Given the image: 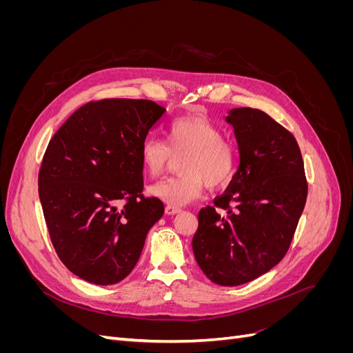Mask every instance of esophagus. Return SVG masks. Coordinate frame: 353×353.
I'll use <instances>...</instances> for the list:
<instances>
[{
  "label": "esophagus",
  "instance_id": "34e87169",
  "mask_svg": "<svg viewBox=\"0 0 353 353\" xmlns=\"http://www.w3.org/2000/svg\"><path fill=\"white\" fill-rule=\"evenodd\" d=\"M165 212H166V215H176V213H179V212H181V208L168 205V206L165 208Z\"/></svg>",
  "mask_w": 353,
  "mask_h": 353
}]
</instances>
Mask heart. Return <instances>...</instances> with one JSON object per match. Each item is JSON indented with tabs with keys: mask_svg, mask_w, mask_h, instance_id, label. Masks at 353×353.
I'll list each match as a JSON object with an SVG mask.
<instances>
[{
	"mask_svg": "<svg viewBox=\"0 0 353 353\" xmlns=\"http://www.w3.org/2000/svg\"><path fill=\"white\" fill-rule=\"evenodd\" d=\"M181 157L178 178H169L148 187V194L170 206H184L199 199L205 188L227 185L239 165V152L232 143L222 140L219 128L203 116H187L170 123L168 144L147 138L140 147V160L150 176H157Z\"/></svg>",
	"mask_w": 353,
	"mask_h": 353,
	"instance_id": "obj_1",
	"label": "heart"
}]
</instances>
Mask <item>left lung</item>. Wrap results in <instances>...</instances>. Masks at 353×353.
<instances>
[{
  "label": "left lung",
  "mask_w": 353,
  "mask_h": 353,
  "mask_svg": "<svg viewBox=\"0 0 353 353\" xmlns=\"http://www.w3.org/2000/svg\"><path fill=\"white\" fill-rule=\"evenodd\" d=\"M225 121L234 128L240 162L215 206L199 212L193 252L210 281L232 287L256 280L284 258L307 184L296 138L271 116L239 108Z\"/></svg>",
  "instance_id": "8db88e82"
}]
</instances>
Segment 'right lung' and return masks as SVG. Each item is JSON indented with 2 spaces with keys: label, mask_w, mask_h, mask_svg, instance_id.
I'll use <instances>...</instances> for the list:
<instances>
[{
  "label": "right lung",
  "mask_w": 353,
  "mask_h": 353,
  "mask_svg": "<svg viewBox=\"0 0 353 353\" xmlns=\"http://www.w3.org/2000/svg\"><path fill=\"white\" fill-rule=\"evenodd\" d=\"M165 113L150 100L92 101L51 138L38 176L42 212L60 261L85 281L130 275L163 215L162 201L141 194L140 147Z\"/></svg>",
  "instance_id": "obj_1"
}]
</instances>
